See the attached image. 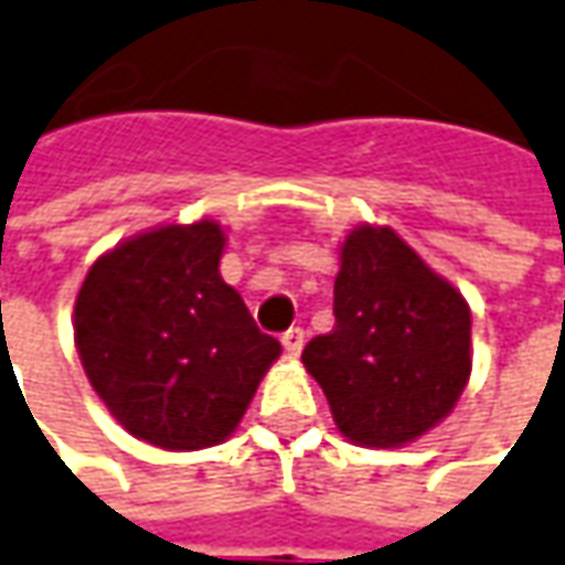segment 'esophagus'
<instances>
[{
  "label": "esophagus",
  "mask_w": 565,
  "mask_h": 565,
  "mask_svg": "<svg viewBox=\"0 0 565 565\" xmlns=\"http://www.w3.org/2000/svg\"><path fill=\"white\" fill-rule=\"evenodd\" d=\"M281 343L287 349V355H299L302 352V343H306V331L302 328H290V331L281 333Z\"/></svg>",
  "instance_id": "esophagus-1"
}]
</instances>
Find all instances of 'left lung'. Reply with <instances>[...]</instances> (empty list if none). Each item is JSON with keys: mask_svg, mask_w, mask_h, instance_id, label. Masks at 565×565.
<instances>
[{"mask_svg": "<svg viewBox=\"0 0 565 565\" xmlns=\"http://www.w3.org/2000/svg\"><path fill=\"white\" fill-rule=\"evenodd\" d=\"M333 318L302 364L347 439L395 448L448 417L470 380V306L393 228L349 234Z\"/></svg>", "mask_w": 565, "mask_h": 565, "instance_id": "obj_1", "label": "left lung"}]
</instances>
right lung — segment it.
<instances>
[{"label":"right lung","instance_id":"right-lung-1","mask_svg":"<svg viewBox=\"0 0 565 565\" xmlns=\"http://www.w3.org/2000/svg\"><path fill=\"white\" fill-rule=\"evenodd\" d=\"M216 222L136 234L89 268L73 340L92 390L136 439L198 451L228 439L281 343L222 281Z\"/></svg>","mask_w":565,"mask_h":565}]
</instances>
